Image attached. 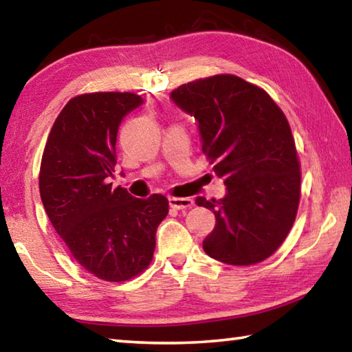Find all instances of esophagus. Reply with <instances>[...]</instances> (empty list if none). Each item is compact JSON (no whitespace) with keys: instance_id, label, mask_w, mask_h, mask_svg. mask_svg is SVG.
<instances>
[{"instance_id":"esophagus-1","label":"esophagus","mask_w":352,"mask_h":352,"mask_svg":"<svg viewBox=\"0 0 352 352\" xmlns=\"http://www.w3.org/2000/svg\"><path fill=\"white\" fill-rule=\"evenodd\" d=\"M169 205L170 208H174V210H186V208H190L194 205V200L188 197H170Z\"/></svg>"}]
</instances>
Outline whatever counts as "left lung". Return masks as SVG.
Returning <instances> with one entry per match:
<instances>
[{
	"mask_svg": "<svg viewBox=\"0 0 352 352\" xmlns=\"http://www.w3.org/2000/svg\"><path fill=\"white\" fill-rule=\"evenodd\" d=\"M170 99L197 119L201 151L226 186L223 199H195L216 216L205 253L230 265L267 259L287 237L301 195L287 118L262 88L233 74L183 83Z\"/></svg>",
	"mask_w": 352,
	"mask_h": 352,
	"instance_id": "left-lung-1",
	"label": "left lung"
}]
</instances>
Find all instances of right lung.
<instances>
[{"mask_svg": "<svg viewBox=\"0 0 352 352\" xmlns=\"http://www.w3.org/2000/svg\"><path fill=\"white\" fill-rule=\"evenodd\" d=\"M141 104L135 93L73 98L51 129L40 164V197L52 226L83 269L110 283L147 269L169 212L164 195L136 199L110 183L118 129Z\"/></svg>", "mask_w": 352, "mask_h": 352, "instance_id": "1", "label": "right lung"}]
</instances>
